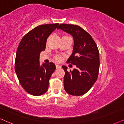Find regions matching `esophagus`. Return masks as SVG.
<instances>
[{"mask_svg": "<svg viewBox=\"0 0 124 124\" xmlns=\"http://www.w3.org/2000/svg\"><path fill=\"white\" fill-rule=\"evenodd\" d=\"M61 66L59 65H56V69H58L59 68H61Z\"/></svg>", "mask_w": 124, "mask_h": 124, "instance_id": "1", "label": "esophagus"}]
</instances>
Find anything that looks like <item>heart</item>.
I'll list each match as a JSON object with an SVG mask.
<instances>
[{
    "label": "heart",
    "instance_id": "1",
    "mask_svg": "<svg viewBox=\"0 0 124 124\" xmlns=\"http://www.w3.org/2000/svg\"><path fill=\"white\" fill-rule=\"evenodd\" d=\"M55 59L57 61H58V62H59V61H61V60H62V57L60 55H57L55 56Z\"/></svg>",
    "mask_w": 124,
    "mask_h": 124
}]
</instances>
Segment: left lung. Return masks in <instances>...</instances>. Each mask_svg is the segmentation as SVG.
I'll return each instance as SVG.
<instances>
[{
    "label": "left lung",
    "instance_id": "left-lung-1",
    "mask_svg": "<svg viewBox=\"0 0 124 124\" xmlns=\"http://www.w3.org/2000/svg\"><path fill=\"white\" fill-rule=\"evenodd\" d=\"M61 29L71 34L74 45L73 52L67 63L76 65L77 68L65 70L64 88L66 92L73 96H80L87 93L96 81L100 67L99 52L92 36L78 25L61 24Z\"/></svg>",
    "mask_w": 124,
    "mask_h": 124
}]
</instances>
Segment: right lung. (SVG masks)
Masks as SVG:
<instances>
[{"label": "right lung", "instance_id": "right-lung-1", "mask_svg": "<svg viewBox=\"0 0 124 124\" xmlns=\"http://www.w3.org/2000/svg\"><path fill=\"white\" fill-rule=\"evenodd\" d=\"M58 23L41 25L27 33L16 52L15 70L21 86L28 93L40 96L47 91L51 75L55 70L53 62L39 64V54L45 50L50 34Z\"/></svg>", "mask_w": 124, "mask_h": 124}]
</instances>
